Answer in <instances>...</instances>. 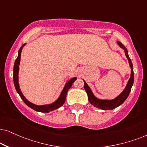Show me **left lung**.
I'll return each instance as SVG.
<instances>
[{
  "label": "left lung",
  "mask_w": 147,
  "mask_h": 147,
  "mask_svg": "<svg viewBox=\"0 0 147 147\" xmlns=\"http://www.w3.org/2000/svg\"><path fill=\"white\" fill-rule=\"evenodd\" d=\"M118 44L120 46L121 48H123L125 52V55L128 58L129 64L131 68V75L130 78L129 79L127 84L126 88H125L124 91H122V93L119 95L118 97H116L115 99H112V100H101V99H97V97L94 96L93 93H92L91 89H90L89 86L87 85V84L86 83V82L84 81V88H85L86 92H87V95H88V99L91 104H92L93 106L99 109H103V110H109V109H113L116 108L117 107L120 106L121 104H122L124 102V101L127 99V97H128L130 92L131 91V88H132L133 83H134V71H133V66L132 61H131L130 58H129L128 54V50L125 48V46L123 45L122 43L120 42H118Z\"/></svg>",
  "instance_id": "8db88e82"
}]
</instances>
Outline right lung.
<instances>
[{"mask_svg":"<svg viewBox=\"0 0 147 147\" xmlns=\"http://www.w3.org/2000/svg\"><path fill=\"white\" fill-rule=\"evenodd\" d=\"M25 45L24 44L22 45V46L21 47L20 49L19 50L18 52V56H17V59L15 60V64H14V68H13V81H14V85L16 89V91L17 93H19V96L21 97V98L22 99V100L24 101V103L26 104L27 106L31 107V109H34L37 111H40V112H50L51 111H53L54 109H56L59 108L60 107H61L62 105L64 104L66 100V93L68 91V89L71 87L72 85V83H74V82L76 81L77 77H74L69 80L67 83H66L65 86H64L63 90H62L61 94H60L59 98L56 100L55 102H54L52 104L49 105H36L34 104V103L29 102L25 97L23 96V93H21L20 88H19V82H18V73H19V65L20 64V58H21V53L22 49Z\"/></svg>","mask_w":147,"mask_h":147,"instance_id":"obj_1","label":"right lung"}]
</instances>
